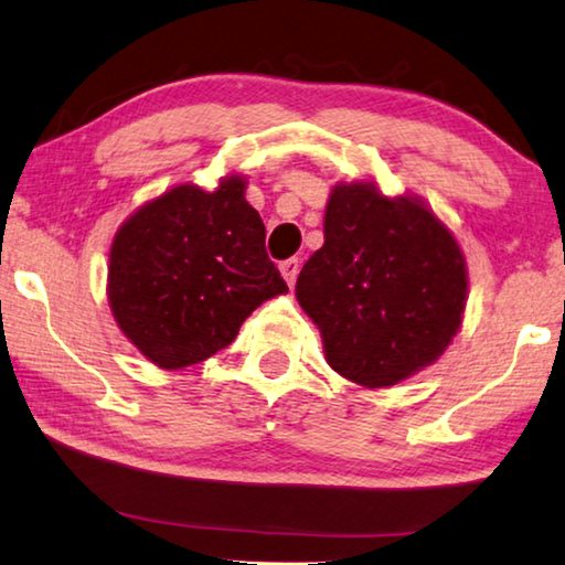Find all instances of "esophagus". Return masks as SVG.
Listing matches in <instances>:
<instances>
[{
    "label": "esophagus",
    "mask_w": 565,
    "mask_h": 565,
    "mask_svg": "<svg viewBox=\"0 0 565 565\" xmlns=\"http://www.w3.org/2000/svg\"><path fill=\"white\" fill-rule=\"evenodd\" d=\"M280 273H282V277H285V282L290 285H295V280H298V273H300V263H298V257H290V260H282L280 263Z\"/></svg>",
    "instance_id": "34e87169"
}]
</instances>
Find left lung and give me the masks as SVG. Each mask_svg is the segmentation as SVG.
<instances>
[{
    "label": "left lung",
    "mask_w": 565,
    "mask_h": 565,
    "mask_svg": "<svg viewBox=\"0 0 565 565\" xmlns=\"http://www.w3.org/2000/svg\"><path fill=\"white\" fill-rule=\"evenodd\" d=\"M298 302L322 332L330 367L387 387L430 365L460 328L463 253L415 198H383L373 182L335 184L326 245L298 275Z\"/></svg>",
    "instance_id": "8db88e82"
}]
</instances>
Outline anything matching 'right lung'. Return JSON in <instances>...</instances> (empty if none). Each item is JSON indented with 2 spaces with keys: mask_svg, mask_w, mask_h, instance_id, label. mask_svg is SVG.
<instances>
[{
  "mask_svg": "<svg viewBox=\"0 0 565 565\" xmlns=\"http://www.w3.org/2000/svg\"><path fill=\"white\" fill-rule=\"evenodd\" d=\"M119 330L154 365L202 363L237 338L257 305L288 290L265 253V225L245 180L215 192L180 184L129 217L109 253Z\"/></svg>",
  "mask_w": 565,
  "mask_h": 565,
  "instance_id": "obj_1",
  "label": "right lung"
}]
</instances>
